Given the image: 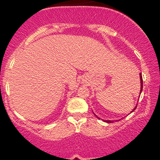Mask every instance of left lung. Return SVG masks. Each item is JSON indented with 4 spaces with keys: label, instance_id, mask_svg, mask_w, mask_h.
I'll return each instance as SVG.
<instances>
[{
    "label": "left lung",
    "instance_id": "8db88e82",
    "mask_svg": "<svg viewBox=\"0 0 160 160\" xmlns=\"http://www.w3.org/2000/svg\"><path fill=\"white\" fill-rule=\"evenodd\" d=\"M139 77H140V83H141V85H140V86H141V88H140V94H141L142 91V85H143L142 77V73H141V72H140V74H139ZM136 107H137V106H135V108H134L133 110L131 111V112H133V111L135 110V108H136ZM93 114H94V115L96 116V117L98 118L101 119L99 117H98V116H97L96 114H94V113H93ZM102 120H103V119H102ZM103 121H104V122H107V123H111V122H117V121H120V119H119V120H114V121H111V120H103Z\"/></svg>",
    "mask_w": 160,
    "mask_h": 160
}]
</instances>
